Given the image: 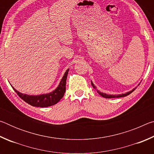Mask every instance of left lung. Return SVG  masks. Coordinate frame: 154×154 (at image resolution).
Here are the masks:
<instances>
[{"label":"left lung","mask_w":154,"mask_h":154,"mask_svg":"<svg viewBox=\"0 0 154 154\" xmlns=\"http://www.w3.org/2000/svg\"><path fill=\"white\" fill-rule=\"evenodd\" d=\"M91 83H92V85L93 86V88H94V89H95L96 91H97V92L99 94H100L101 96H103V97H104V98H120V97H124V96H128V95H129L130 94H131V93H132V92H133V91H134V90L137 88V87H136V88H134V89H132V90L129 91V92H126L125 94H118V95L106 94H105V93H103V92H100V91H99V90H98L97 89H96V87L95 86L94 84V83H93V82H92V81H91Z\"/></svg>","instance_id":"left-lung-1"}]
</instances>
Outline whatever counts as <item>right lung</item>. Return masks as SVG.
Wrapping results in <instances>:
<instances>
[{
    "label": "right lung",
    "instance_id": "add662e5",
    "mask_svg": "<svg viewBox=\"0 0 154 154\" xmlns=\"http://www.w3.org/2000/svg\"><path fill=\"white\" fill-rule=\"evenodd\" d=\"M69 71V69H67L65 72L58 87L54 91L48 94H43L39 95H28L26 94L20 92L19 91L15 90L11 85L13 89L15 90V92L17 93V94L26 103L33 106L48 107V106L56 105L64 96L65 91H66V82Z\"/></svg>",
    "mask_w": 154,
    "mask_h": 154
}]
</instances>
